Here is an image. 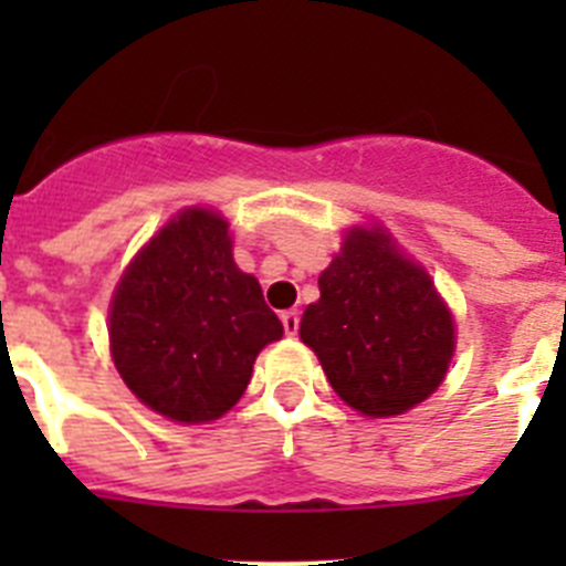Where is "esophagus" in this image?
Segmentation results:
<instances>
[{"instance_id":"esophagus-1","label":"esophagus","mask_w":566,"mask_h":566,"mask_svg":"<svg viewBox=\"0 0 566 566\" xmlns=\"http://www.w3.org/2000/svg\"><path fill=\"white\" fill-rule=\"evenodd\" d=\"M280 319H283V332H286L289 337H294V334H297V328H300V314L292 308V312L280 314Z\"/></svg>"}]
</instances>
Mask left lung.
<instances>
[{
    "label": "left lung",
    "mask_w": 566,
    "mask_h": 566,
    "mask_svg": "<svg viewBox=\"0 0 566 566\" xmlns=\"http://www.w3.org/2000/svg\"><path fill=\"white\" fill-rule=\"evenodd\" d=\"M431 274L405 258L382 227H354L303 312L300 339L317 354L345 405L397 417L442 385L457 334Z\"/></svg>",
    "instance_id": "left-lung-1"
}]
</instances>
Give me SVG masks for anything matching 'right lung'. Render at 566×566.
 <instances>
[{
	"instance_id": "obj_1",
	"label": "right lung",
	"mask_w": 566,
	"mask_h": 566,
	"mask_svg": "<svg viewBox=\"0 0 566 566\" xmlns=\"http://www.w3.org/2000/svg\"><path fill=\"white\" fill-rule=\"evenodd\" d=\"M283 323L232 258L229 223L184 209L135 254L109 303V354L129 391L184 424L223 417Z\"/></svg>"
}]
</instances>
